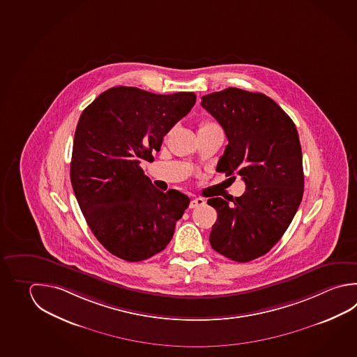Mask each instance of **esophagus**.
I'll return each instance as SVG.
<instances>
[{
	"label": "esophagus",
	"mask_w": 357,
	"mask_h": 357,
	"mask_svg": "<svg viewBox=\"0 0 357 357\" xmlns=\"http://www.w3.org/2000/svg\"><path fill=\"white\" fill-rule=\"evenodd\" d=\"M202 205H205V200L202 197H195L190 202V208H197V206H202Z\"/></svg>",
	"instance_id": "obj_1"
}]
</instances>
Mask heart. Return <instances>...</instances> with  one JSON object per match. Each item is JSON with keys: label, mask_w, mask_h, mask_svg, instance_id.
<instances>
[{"label": "heart", "mask_w": 357, "mask_h": 357, "mask_svg": "<svg viewBox=\"0 0 357 357\" xmlns=\"http://www.w3.org/2000/svg\"><path fill=\"white\" fill-rule=\"evenodd\" d=\"M211 127H215V124L211 123V122H202L200 124V130H208V128H211Z\"/></svg>", "instance_id": "heart-1"}]
</instances>
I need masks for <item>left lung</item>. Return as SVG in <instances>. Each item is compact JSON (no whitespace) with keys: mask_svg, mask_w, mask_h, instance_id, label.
Instances as JSON below:
<instances>
[{"mask_svg":"<svg viewBox=\"0 0 357 357\" xmlns=\"http://www.w3.org/2000/svg\"><path fill=\"white\" fill-rule=\"evenodd\" d=\"M202 105L229 141L216 171L241 176L247 190L233 204L208 199L218 211L210 244L229 259L247 263L278 243L302 202L298 132L284 110L261 93L227 88L204 96Z\"/></svg>","mask_w":357,"mask_h":357,"instance_id":"obj_1","label":"left lung"}]
</instances>
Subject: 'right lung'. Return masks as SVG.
Here are the masks:
<instances>
[{"label":"right lung","mask_w":357,"mask_h":357,"mask_svg":"<svg viewBox=\"0 0 357 357\" xmlns=\"http://www.w3.org/2000/svg\"><path fill=\"white\" fill-rule=\"evenodd\" d=\"M196 102L135 86L103 91L82 113L74 136L70 180L86 224L109 253L141 261L162 252L190 199L152 185L141 162L153 161L163 137Z\"/></svg>","instance_id":"obj_1"}]
</instances>
